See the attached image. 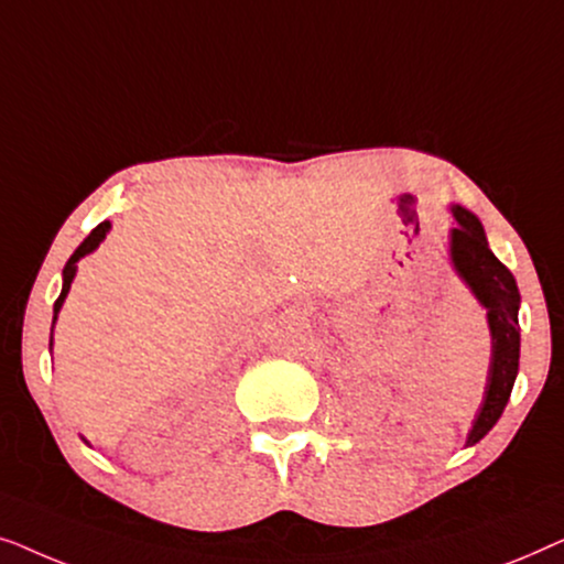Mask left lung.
Segmentation results:
<instances>
[{
  "label": "left lung",
  "instance_id": "1",
  "mask_svg": "<svg viewBox=\"0 0 564 564\" xmlns=\"http://www.w3.org/2000/svg\"><path fill=\"white\" fill-rule=\"evenodd\" d=\"M452 215L457 220V226L449 230L452 269L467 284V290L473 292L477 303L485 307V313H488L492 344L482 403L477 408L473 429L467 434V446H473L503 415L508 398H511L516 375H519L521 295L513 274L490 251L480 218L462 205H452Z\"/></svg>",
  "mask_w": 564,
  "mask_h": 564
}]
</instances>
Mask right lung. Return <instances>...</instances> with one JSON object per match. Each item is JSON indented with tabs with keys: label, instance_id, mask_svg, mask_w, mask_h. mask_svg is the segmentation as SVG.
<instances>
[{
	"label": "right lung",
	"instance_id": "obj_1",
	"mask_svg": "<svg viewBox=\"0 0 564 564\" xmlns=\"http://www.w3.org/2000/svg\"><path fill=\"white\" fill-rule=\"evenodd\" d=\"M110 228H112L110 220L99 223V226H97L95 230H91V234H89L87 238H84L79 249H76V251L72 253V259L66 261V267H64V288H61V295H58L56 303H53V326H56L61 307H64V300H66V295H68V290H72V282H74V276H76V269H79L76 264H79V259L87 257V253L97 251V246L105 241L107 234H110ZM51 346H53V328H51ZM84 442H87V438H84ZM87 444H89V442H87Z\"/></svg>",
	"mask_w": 564,
	"mask_h": 564
}]
</instances>
